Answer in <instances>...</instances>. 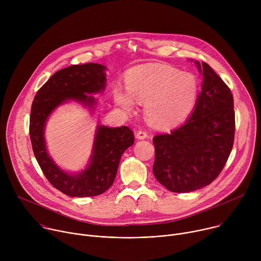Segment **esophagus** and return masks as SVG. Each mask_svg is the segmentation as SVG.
<instances>
[{
	"instance_id": "1",
	"label": "esophagus",
	"mask_w": 261,
	"mask_h": 261,
	"mask_svg": "<svg viewBox=\"0 0 261 261\" xmlns=\"http://www.w3.org/2000/svg\"><path fill=\"white\" fill-rule=\"evenodd\" d=\"M135 136L137 139H145L147 137V132H145L143 130H139L136 132Z\"/></svg>"
}]
</instances>
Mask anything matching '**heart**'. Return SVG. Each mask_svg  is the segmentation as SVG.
Masks as SVG:
<instances>
[{
  "label": "heart",
  "mask_w": 261,
  "mask_h": 261,
  "mask_svg": "<svg viewBox=\"0 0 261 261\" xmlns=\"http://www.w3.org/2000/svg\"><path fill=\"white\" fill-rule=\"evenodd\" d=\"M127 91L117 87L114 101L125 111L135 101L145 103V113L153 123L172 126L189 116L198 94V81L192 73L179 72L167 65L151 64L131 69L126 75Z\"/></svg>",
  "instance_id": "obj_1"
}]
</instances>
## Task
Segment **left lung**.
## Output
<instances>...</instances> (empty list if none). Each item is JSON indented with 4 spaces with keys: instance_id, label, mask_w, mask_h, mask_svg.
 <instances>
[{
    "instance_id": "8db88e82",
    "label": "left lung",
    "mask_w": 261,
    "mask_h": 261,
    "mask_svg": "<svg viewBox=\"0 0 261 261\" xmlns=\"http://www.w3.org/2000/svg\"><path fill=\"white\" fill-rule=\"evenodd\" d=\"M202 74L193 113L168 133L156 135L153 172L166 189L188 193L210 185L230 155L234 139L233 97L206 64L194 62Z\"/></svg>"
}]
</instances>
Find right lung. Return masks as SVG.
Returning a JSON list of instances; mask_svg holds the SVG:
<instances>
[{
  "label": "right lung",
  "instance_id": "obj_1",
  "mask_svg": "<svg viewBox=\"0 0 261 261\" xmlns=\"http://www.w3.org/2000/svg\"><path fill=\"white\" fill-rule=\"evenodd\" d=\"M106 69L101 64L88 63L59 70L37 92L32 104L30 138L34 155L48 181L71 197L105 192L116 178L123 153L134 143L133 132L127 126L111 128L98 124L88 165L75 173L62 169L47 152L44 134L50 115L69 101L94 113L98 100L93 95L104 92Z\"/></svg>",
  "mask_w": 261,
  "mask_h": 261
}]
</instances>
